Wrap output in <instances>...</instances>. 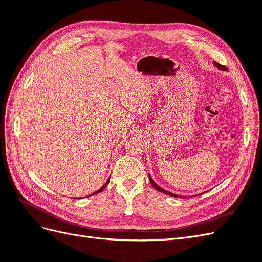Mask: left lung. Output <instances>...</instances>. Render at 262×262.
<instances>
[{"label": "left lung", "mask_w": 262, "mask_h": 262, "mask_svg": "<svg viewBox=\"0 0 262 262\" xmlns=\"http://www.w3.org/2000/svg\"><path fill=\"white\" fill-rule=\"evenodd\" d=\"M215 66L217 67V68H220V69H222V70H224L225 68L223 67V66H221V64H219V63H216L215 62ZM149 182L150 184H152V186L157 190V191H160V192H162V193H165V194H168V195H171V196H175V198H179V196H181V195H177V194H175V193H171V192H169V191H166V190H164L163 188H161L160 186H157L155 182H154V180L150 178V176H149ZM182 198V196H181ZM185 198V196H184Z\"/></svg>", "instance_id": "obj_1"}]
</instances>
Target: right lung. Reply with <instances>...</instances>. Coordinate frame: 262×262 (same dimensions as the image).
<instances>
[{
	"mask_svg": "<svg viewBox=\"0 0 262 262\" xmlns=\"http://www.w3.org/2000/svg\"><path fill=\"white\" fill-rule=\"evenodd\" d=\"M108 184H109V179L107 180V182H106V184H105L104 186H102V187H101V188H100L99 190H97V191H96V192H94V193H92V194H90V195H94V194H96V193H99V192H101V191H102V190H104V189H105V188H106V187L108 186ZM90 195H89V196H90Z\"/></svg>",
	"mask_w": 262,
	"mask_h": 262,
	"instance_id": "obj_1",
	"label": "right lung"
}]
</instances>
